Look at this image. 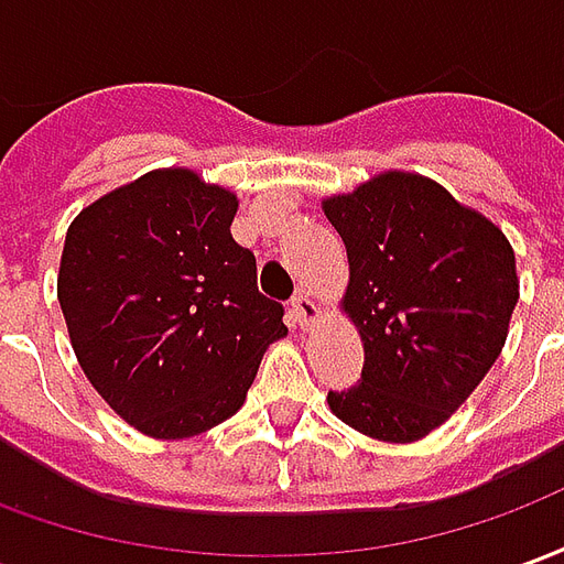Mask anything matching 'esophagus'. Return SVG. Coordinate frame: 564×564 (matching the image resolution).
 Masks as SVG:
<instances>
[{
	"instance_id": "34e87169",
	"label": "esophagus",
	"mask_w": 564,
	"mask_h": 564,
	"mask_svg": "<svg viewBox=\"0 0 564 564\" xmlns=\"http://www.w3.org/2000/svg\"><path fill=\"white\" fill-rule=\"evenodd\" d=\"M290 311H293L295 323H299L302 329H305V326H311V323H314V319H317V314H319V307L314 305V299H311L307 293L295 295L293 302H290Z\"/></svg>"
}]
</instances>
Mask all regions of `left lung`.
<instances>
[{"instance_id": "obj_1", "label": "left lung", "mask_w": 564, "mask_h": 564, "mask_svg": "<svg viewBox=\"0 0 564 564\" xmlns=\"http://www.w3.org/2000/svg\"><path fill=\"white\" fill-rule=\"evenodd\" d=\"M350 262L344 311L366 366L332 414L408 444L449 420L505 347L520 299L508 238L423 174L387 172L323 202Z\"/></svg>"}]
</instances>
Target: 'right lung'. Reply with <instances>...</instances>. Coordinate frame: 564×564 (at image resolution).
<instances>
[{"label":"right lung","mask_w":564,"mask_h":564,"mask_svg":"<svg viewBox=\"0 0 564 564\" xmlns=\"http://www.w3.org/2000/svg\"><path fill=\"white\" fill-rule=\"evenodd\" d=\"M238 198L189 169L148 172L68 226L56 295L84 375L129 425L162 441L208 432L245 404L286 335L229 232Z\"/></svg>","instance_id":"right-lung-1"}]
</instances>
